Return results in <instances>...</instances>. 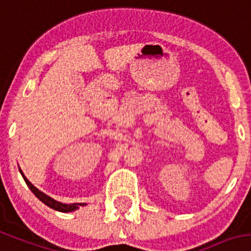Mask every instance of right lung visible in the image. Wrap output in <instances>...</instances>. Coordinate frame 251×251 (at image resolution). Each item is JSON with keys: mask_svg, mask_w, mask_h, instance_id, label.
I'll return each mask as SVG.
<instances>
[{"mask_svg": "<svg viewBox=\"0 0 251 251\" xmlns=\"http://www.w3.org/2000/svg\"><path fill=\"white\" fill-rule=\"evenodd\" d=\"M21 172V171H20ZM21 174H22V176H24L25 181H26V184L28 185V188L31 189V192L33 193L34 195H36L38 199H40L42 203H45L46 205L50 206V208L54 209V210H58V211H62V213H68V211H73L75 210V209L78 208V206H82L84 205V204L82 203H75V204H63V203H59V201H54V199H52L50 197H48V195H46L45 193H42L41 190L37 189L36 187H33L31 183H29L28 179L26 178V176H24V173L21 172Z\"/></svg>", "mask_w": 251, "mask_h": 251, "instance_id": "right-lung-1", "label": "right lung"}]
</instances>
